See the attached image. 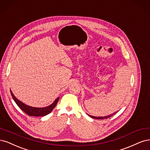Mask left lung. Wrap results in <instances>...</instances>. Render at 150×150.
I'll return each instance as SVG.
<instances>
[{
	"mask_svg": "<svg viewBox=\"0 0 150 150\" xmlns=\"http://www.w3.org/2000/svg\"><path fill=\"white\" fill-rule=\"evenodd\" d=\"M118 112H115V113H112V114H111V115H108V116H105V117H94V116H91V115H88L90 117H91V118H95V119H101V120H102V119H106V118H110V117H112V116L113 115H115V114H116Z\"/></svg>",
	"mask_w": 150,
	"mask_h": 150,
	"instance_id": "obj_1",
	"label": "left lung"
}]
</instances>
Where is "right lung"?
I'll use <instances>...</instances> for the list:
<instances>
[{"mask_svg":"<svg viewBox=\"0 0 150 150\" xmlns=\"http://www.w3.org/2000/svg\"><path fill=\"white\" fill-rule=\"evenodd\" d=\"M11 93L13 100L15 101V102L18 105V107L22 111H23V112H25L27 115L29 116H33V117H43V116H45L48 114H49L55 107L58 101L59 100V97H58L54 101V102L49 106H48V107H42V108H37V107H30V106H28L22 102L21 101L18 100L16 96H14L11 90Z\"/></svg>","mask_w":150,"mask_h":150,"instance_id":"obj_1","label":"right lung"}]
</instances>
